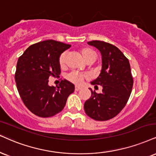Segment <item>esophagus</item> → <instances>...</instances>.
<instances>
[{"label":"esophagus","instance_id":"esophagus-1","mask_svg":"<svg viewBox=\"0 0 156 156\" xmlns=\"http://www.w3.org/2000/svg\"><path fill=\"white\" fill-rule=\"evenodd\" d=\"M81 89L82 87H79V86H75V90H76V91H79V90H80Z\"/></svg>","mask_w":156,"mask_h":156}]
</instances>
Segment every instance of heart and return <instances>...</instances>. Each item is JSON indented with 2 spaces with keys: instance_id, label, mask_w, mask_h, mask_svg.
<instances>
[{
  "instance_id": "heart-1",
  "label": "heart",
  "mask_w": 156,
  "mask_h": 156,
  "mask_svg": "<svg viewBox=\"0 0 156 156\" xmlns=\"http://www.w3.org/2000/svg\"><path fill=\"white\" fill-rule=\"evenodd\" d=\"M80 53L81 54L82 57L83 58L84 61L87 62V61H93L95 59L96 55L95 53L93 50L90 48H82L81 49H80ZM58 63L59 65L61 68L66 66V53H61L60 57L58 59ZM87 77V75L86 74H83V73L78 72H72L67 75L66 79L69 80V82H72L75 84H80L83 82L84 79Z\"/></svg>"
}]
</instances>
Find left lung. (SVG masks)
I'll use <instances>...</instances> for the list:
<instances>
[{
    "label": "left lung",
    "mask_w": 156,
    "mask_h": 156,
    "mask_svg": "<svg viewBox=\"0 0 156 156\" xmlns=\"http://www.w3.org/2000/svg\"><path fill=\"white\" fill-rule=\"evenodd\" d=\"M101 52L102 69L93 85L103 87L101 93L91 90L92 95L85 101L84 111L96 121H106L121 112L127 103L133 86L131 68L128 58L118 48L100 40L88 42Z\"/></svg>",
    "instance_id": "obj_1"
}]
</instances>
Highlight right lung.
<instances>
[{
    "label": "right lung",
    "mask_w": 156,
    "mask_h": 156,
    "mask_svg": "<svg viewBox=\"0 0 156 156\" xmlns=\"http://www.w3.org/2000/svg\"><path fill=\"white\" fill-rule=\"evenodd\" d=\"M71 45L53 40L30 45L19 58L15 81L24 104L40 117H51L61 112L74 85L61 80L57 87L48 85L50 76L58 77L61 66L58 59Z\"/></svg>",
    "instance_id": "add662e5"
}]
</instances>
